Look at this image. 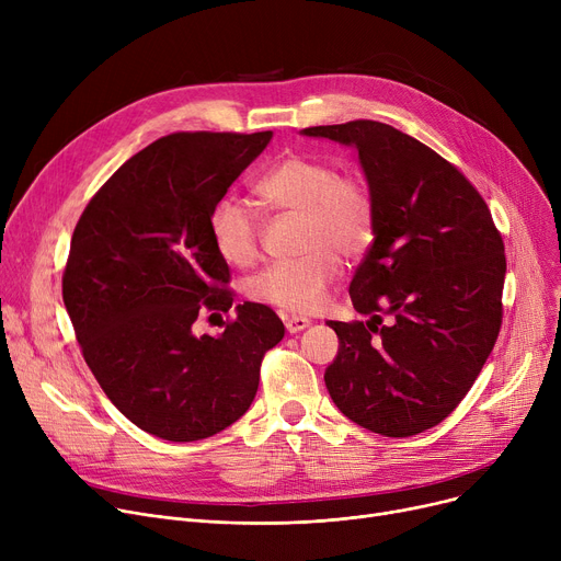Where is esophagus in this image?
Returning <instances> with one entry per match:
<instances>
[{"label": "esophagus", "mask_w": 561, "mask_h": 561, "mask_svg": "<svg viewBox=\"0 0 561 561\" xmlns=\"http://www.w3.org/2000/svg\"><path fill=\"white\" fill-rule=\"evenodd\" d=\"M284 325L288 334H298L311 325V320L305 316H284Z\"/></svg>", "instance_id": "obj_1"}]
</instances>
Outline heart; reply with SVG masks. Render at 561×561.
Here are the masks:
<instances>
[{"mask_svg":"<svg viewBox=\"0 0 561 561\" xmlns=\"http://www.w3.org/2000/svg\"><path fill=\"white\" fill-rule=\"evenodd\" d=\"M259 199L277 211L300 214V256L254 275L250 298L286 313L316 311L341 271V259L368 250L375 236V199L364 180L339 174L330 161L288 154L254 182ZM216 252L231 265H250L259 254V222L248 204L220 197L209 214Z\"/></svg>","mask_w":561,"mask_h":561,"instance_id":"heart-1","label":"heart"}]
</instances>
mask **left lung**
<instances>
[{"label":"left lung","mask_w":561,"mask_h":561,"mask_svg":"<svg viewBox=\"0 0 561 561\" xmlns=\"http://www.w3.org/2000/svg\"><path fill=\"white\" fill-rule=\"evenodd\" d=\"M305 136L352 145L375 199V239L352 277L366 320L328 325L334 404L385 436L438 425L473 387L503 325L505 243L486 202L421 140L352 121Z\"/></svg>","instance_id":"1"}]
</instances>
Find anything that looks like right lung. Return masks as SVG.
I'll return each mask as SVG.
<instances>
[{"label": "right lung", "instance_id": "right-lung-1", "mask_svg": "<svg viewBox=\"0 0 561 561\" xmlns=\"http://www.w3.org/2000/svg\"><path fill=\"white\" fill-rule=\"evenodd\" d=\"M273 131H180L134 154L83 209L64 273V302L102 391L136 427L199 440L239 421L263 355L284 339L265 305L243 302L220 336L193 332L229 311V265L209 214Z\"/></svg>", "mask_w": 561, "mask_h": 561}]
</instances>
